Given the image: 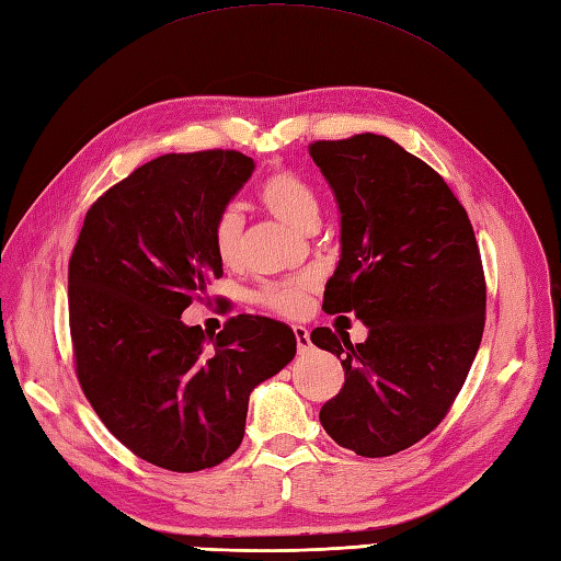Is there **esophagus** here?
I'll return each mask as SVG.
<instances>
[{
  "label": "esophagus",
  "instance_id": "obj_1",
  "mask_svg": "<svg viewBox=\"0 0 561 561\" xmlns=\"http://www.w3.org/2000/svg\"><path fill=\"white\" fill-rule=\"evenodd\" d=\"M293 333H295V341H297V351H300V353L309 351V345H312V341H309V331L305 327H293Z\"/></svg>",
  "mask_w": 561,
  "mask_h": 561
}]
</instances>
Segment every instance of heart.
I'll list each match as a JSON object with an SVG mask.
<instances>
[{"label": "heart", "mask_w": 561, "mask_h": 561, "mask_svg": "<svg viewBox=\"0 0 561 561\" xmlns=\"http://www.w3.org/2000/svg\"><path fill=\"white\" fill-rule=\"evenodd\" d=\"M256 198L268 214L288 222L290 228H317L321 202L314 184L290 168H276L259 182ZM242 216L234 208H226L214 222V247L222 264H234L242 244ZM256 302L280 317H300L309 307V285L305 280L266 283L259 288Z\"/></svg>", "instance_id": "b5f03b06"}]
</instances>
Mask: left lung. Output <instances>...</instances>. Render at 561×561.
Segmentation results:
<instances>
[{"label":"left lung","mask_w":561,"mask_h":561,"mask_svg":"<svg viewBox=\"0 0 561 561\" xmlns=\"http://www.w3.org/2000/svg\"><path fill=\"white\" fill-rule=\"evenodd\" d=\"M341 208L343 254L323 312H355L365 343L319 327L343 389L321 405L329 437L365 458L393 456L439 425L484 331L480 247L466 208L425 160L379 134L309 144Z\"/></svg>","instance_id":"obj_1"}]
</instances>
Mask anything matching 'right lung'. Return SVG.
Wrapping results in <instances>:
<instances>
[{
  "label": "right lung",
  "mask_w": 561,
  "mask_h": 561,
  "mask_svg": "<svg viewBox=\"0 0 561 561\" xmlns=\"http://www.w3.org/2000/svg\"><path fill=\"white\" fill-rule=\"evenodd\" d=\"M254 160L230 148L148 160L95 198L69 259V333L83 396L127 449L175 472L238 451L249 393L295 357L280 321L216 333L180 319L222 261L214 222Z\"/></svg>",
  "instance_id": "add662e5"
}]
</instances>
